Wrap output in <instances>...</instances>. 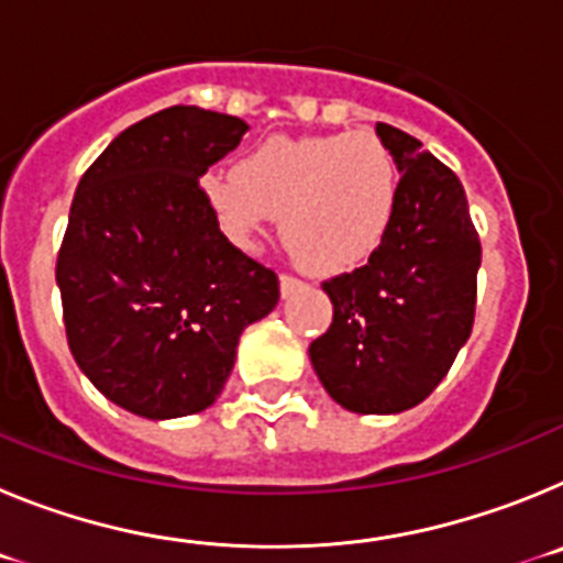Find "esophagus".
<instances>
[{
	"label": "esophagus",
	"mask_w": 563,
	"mask_h": 563,
	"mask_svg": "<svg viewBox=\"0 0 563 563\" xmlns=\"http://www.w3.org/2000/svg\"><path fill=\"white\" fill-rule=\"evenodd\" d=\"M278 287H282V298H290L292 292H298L301 287H305V282L298 276H290V273H282V278H278Z\"/></svg>",
	"instance_id": "obj_1"
}]
</instances>
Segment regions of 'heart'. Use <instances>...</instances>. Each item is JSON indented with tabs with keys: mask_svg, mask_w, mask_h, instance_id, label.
Listing matches in <instances>:
<instances>
[{
	"mask_svg": "<svg viewBox=\"0 0 563 563\" xmlns=\"http://www.w3.org/2000/svg\"><path fill=\"white\" fill-rule=\"evenodd\" d=\"M400 174L372 132L271 137L236 163L208 172L202 194L222 231L247 247L278 217L292 256L332 276L361 267L389 233Z\"/></svg>",
	"mask_w": 563,
	"mask_h": 563,
	"instance_id": "1",
	"label": "heart"
}]
</instances>
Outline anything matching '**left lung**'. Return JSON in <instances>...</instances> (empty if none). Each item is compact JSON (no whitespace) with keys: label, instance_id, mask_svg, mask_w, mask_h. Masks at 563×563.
<instances>
[{"label":"left lung","instance_id":"left-lung-1","mask_svg":"<svg viewBox=\"0 0 563 563\" xmlns=\"http://www.w3.org/2000/svg\"><path fill=\"white\" fill-rule=\"evenodd\" d=\"M377 137L400 172L395 220L363 267L327 278L332 324L310 343L318 380L343 409H415L449 375L476 312L479 233L460 177L389 123Z\"/></svg>","mask_w":563,"mask_h":563}]
</instances>
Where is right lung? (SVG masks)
I'll use <instances>...</instances> for the list:
<instances>
[{"mask_svg":"<svg viewBox=\"0 0 563 563\" xmlns=\"http://www.w3.org/2000/svg\"><path fill=\"white\" fill-rule=\"evenodd\" d=\"M247 123L168 107L84 172L56 262L69 352L103 397L148 420L208 409L278 276L220 231L200 177Z\"/></svg>","mask_w":563,"mask_h":563,"instance_id":"1","label":"right lung"}]
</instances>
